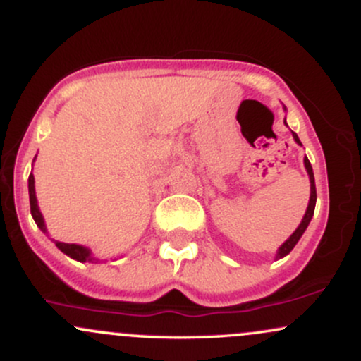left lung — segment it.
Instances as JSON below:
<instances>
[{
    "label": "left lung",
    "mask_w": 361,
    "mask_h": 361,
    "mask_svg": "<svg viewBox=\"0 0 361 361\" xmlns=\"http://www.w3.org/2000/svg\"><path fill=\"white\" fill-rule=\"evenodd\" d=\"M293 139H295V142L299 144V146H302L300 144V139L297 137L295 132H292ZM304 164H305V169H307V175H309V180H310V198H309V205H307V210H305V215L304 219H302V222L299 224V227L295 229V233H293L290 238L285 241L281 246L279 247V252H276V259L283 258V256H287L290 251L295 247V244L299 243V239L302 238V234L305 233V229H307L310 219H312L314 215V209H316V200H317V193H316V181H314V171H312V166H310L307 156L304 157Z\"/></svg>",
    "instance_id": "left-lung-1"
}]
</instances>
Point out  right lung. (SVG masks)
Masks as SVG:
<instances>
[{"mask_svg": "<svg viewBox=\"0 0 361 361\" xmlns=\"http://www.w3.org/2000/svg\"><path fill=\"white\" fill-rule=\"evenodd\" d=\"M28 197H30L32 217H34L37 226H39L40 229L44 231V233H47V227H45L44 217H42V214H40V210H39V204H37L35 180H34V175H32V173H30V176H28ZM54 243H56V246L59 247V250L64 252V255H68L69 258L81 261V263H97V261H98V258H94V256L91 255V251L88 250V247L80 246V244H68V243H61V241H54Z\"/></svg>", "mask_w": 361, "mask_h": 361, "instance_id": "right-lung-1", "label": "right lung"}]
</instances>
